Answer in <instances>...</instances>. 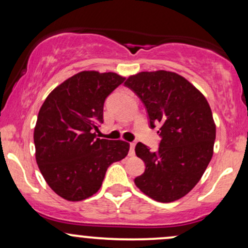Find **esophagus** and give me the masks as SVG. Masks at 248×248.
Masks as SVG:
<instances>
[{"label":"esophagus","instance_id":"34e87169","mask_svg":"<svg viewBox=\"0 0 248 248\" xmlns=\"http://www.w3.org/2000/svg\"><path fill=\"white\" fill-rule=\"evenodd\" d=\"M134 149H135V143H134V142H132V143H130V149H129V155H134Z\"/></svg>","mask_w":248,"mask_h":248}]
</instances>
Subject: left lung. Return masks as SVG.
<instances>
[{
    "mask_svg": "<svg viewBox=\"0 0 248 248\" xmlns=\"http://www.w3.org/2000/svg\"><path fill=\"white\" fill-rule=\"evenodd\" d=\"M124 85L144 104L150 127L161 124L156 152L136 144L146 170L134 179L135 186L154 201H177L195 187L212 158L216 124L209 102L191 82L170 71L139 72Z\"/></svg>",
    "mask_w": 248,
    "mask_h": 248,
    "instance_id": "1",
    "label": "left lung"
}]
</instances>
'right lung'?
I'll list each match as a JSON object with an SVG mask.
<instances>
[{"label": "right lung", "instance_id": "add662e5", "mask_svg": "<svg viewBox=\"0 0 248 248\" xmlns=\"http://www.w3.org/2000/svg\"><path fill=\"white\" fill-rule=\"evenodd\" d=\"M124 80L114 72L81 71L46 96L33 130L36 162L51 189L70 202L98 192L113 162L129 152L122 140L96 138L104 102Z\"/></svg>", "mask_w": 248, "mask_h": 248}]
</instances>
